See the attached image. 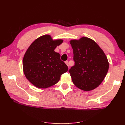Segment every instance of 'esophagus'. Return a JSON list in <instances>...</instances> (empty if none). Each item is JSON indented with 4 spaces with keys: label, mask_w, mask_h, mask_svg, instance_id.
Masks as SVG:
<instances>
[{
    "label": "esophagus",
    "mask_w": 125,
    "mask_h": 125,
    "mask_svg": "<svg viewBox=\"0 0 125 125\" xmlns=\"http://www.w3.org/2000/svg\"><path fill=\"white\" fill-rule=\"evenodd\" d=\"M65 63H66V65L69 67V63H68V60H67V61L65 62Z\"/></svg>",
    "instance_id": "esophagus-1"
}]
</instances>
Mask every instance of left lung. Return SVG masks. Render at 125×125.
Returning a JSON list of instances; mask_svg holds the SVG:
<instances>
[{
	"label": "left lung",
	"instance_id": "8db88e82",
	"mask_svg": "<svg viewBox=\"0 0 125 125\" xmlns=\"http://www.w3.org/2000/svg\"><path fill=\"white\" fill-rule=\"evenodd\" d=\"M74 65L69 73L74 84L85 91L92 90L103 81L109 68L107 58L93 40L83 37L71 40Z\"/></svg>",
	"mask_w": 125,
	"mask_h": 125
}]
</instances>
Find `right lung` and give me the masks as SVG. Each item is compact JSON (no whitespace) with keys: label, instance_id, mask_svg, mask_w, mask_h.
<instances>
[{"label":"right lung","instance_id":"right-lung-1","mask_svg":"<svg viewBox=\"0 0 125 125\" xmlns=\"http://www.w3.org/2000/svg\"><path fill=\"white\" fill-rule=\"evenodd\" d=\"M62 40L53 41L50 35L37 39L30 45L23 59V72L28 80L38 88L53 85L66 73L68 67L54 51L62 43Z\"/></svg>","mask_w":125,"mask_h":125}]
</instances>
